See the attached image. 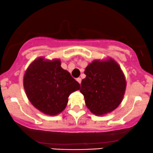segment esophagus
<instances>
[{
	"mask_svg": "<svg viewBox=\"0 0 153 153\" xmlns=\"http://www.w3.org/2000/svg\"><path fill=\"white\" fill-rule=\"evenodd\" d=\"M76 81L78 82L79 83V84H80V83H81V82H82L81 78H79H79H77V79H76Z\"/></svg>",
	"mask_w": 153,
	"mask_h": 153,
	"instance_id": "1",
	"label": "esophagus"
}]
</instances>
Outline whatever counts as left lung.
Wrapping results in <instances>:
<instances>
[{
	"mask_svg": "<svg viewBox=\"0 0 153 153\" xmlns=\"http://www.w3.org/2000/svg\"><path fill=\"white\" fill-rule=\"evenodd\" d=\"M86 77L80 92L91 113L102 116L114 111L122 102L126 80L122 69L114 59L94 60L86 67Z\"/></svg>",
	"mask_w": 153,
	"mask_h": 153,
	"instance_id": "8db88e82",
	"label": "left lung"
}]
</instances>
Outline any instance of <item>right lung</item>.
I'll return each mask as SVG.
<instances>
[{"mask_svg": "<svg viewBox=\"0 0 153 153\" xmlns=\"http://www.w3.org/2000/svg\"><path fill=\"white\" fill-rule=\"evenodd\" d=\"M28 99L37 109L49 116L63 111L71 93L79 90L78 82L61 67L59 59L33 61L23 77Z\"/></svg>", "mask_w": 153, "mask_h": 153, "instance_id": "1", "label": "right lung"}]
</instances>
